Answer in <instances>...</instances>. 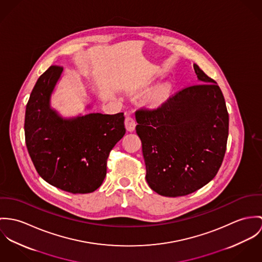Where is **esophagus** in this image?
Listing matches in <instances>:
<instances>
[{"mask_svg":"<svg viewBox=\"0 0 262 262\" xmlns=\"http://www.w3.org/2000/svg\"><path fill=\"white\" fill-rule=\"evenodd\" d=\"M124 124H125V128L128 130V132H134L135 128H136V120L134 119V117H130V116H126L125 117V120H124Z\"/></svg>","mask_w":262,"mask_h":262,"instance_id":"esophagus-1","label":"esophagus"}]
</instances>
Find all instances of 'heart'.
<instances>
[{
    "label": "heart",
    "instance_id": "obj_1",
    "mask_svg": "<svg viewBox=\"0 0 262 262\" xmlns=\"http://www.w3.org/2000/svg\"><path fill=\"white\" fill-rule=\"evenodd\" d=\"M167 90H168V88L165 85V86H162L161 88H159L158 90H156L154 93H152V95H151V99L154 100V101H159L162 97H163V95L167 92Z\"/></svg>",
    "mask_w": 262,
    "mask_h": 262
}]
</instances>
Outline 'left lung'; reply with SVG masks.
<instances>
[{"label":"left lung","mask_w":262,"mask_h":262,"mask_svg":"<svg viewBox=\"0 0 262 262\" xmlns=\"http://www.w3.org/2000/svg\"><path fill=\"white\" fill-rule=\"evenodd\" d=\"M194 69L201 84L184 88L156 110L136 112L145 180L166 197L201 189L218 173L226 151L229 116L223 93L197 64Z\"/></svg>","instance_id":"left-lung-1"}]
</instances>
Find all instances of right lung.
Segmentation results:
<instances>
[{
    "label": "right lung",
    "instance_id": "right-lung-1",
    "mask_svg": "<svg viewBox=\"0 0 262 262\" xmlns=\"http://www.w3.org/2000/svg\"><path fill=\"white\" fill-rule=\"evenodd\" d=\"M62 72L63 67L50 66L31 92L26 145L43 180L72 194H86L98 189L106 176L108 155L125 134L124 117L122 113L61 117L51 107V95Z\"/></svg>",
    "mask_w": 262,
    "mask_h": 262
}]
</instances>
